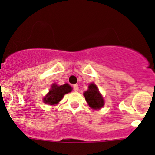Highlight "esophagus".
<instances>
[{"label":"esophagus","instance_id":"1","mask_svg":"<svg viewBox=\"0 0 155 155\" xmlns=\"http://www.w3.org/2000/svg\"><path fill=\"white\" fill-rule=\"evenodd\" d=\"M73 88H74V90L75 91H78L79 90V87H78V84H74Z\"/></svg>","mask_w":155,"mask_h":155}]
</instances>
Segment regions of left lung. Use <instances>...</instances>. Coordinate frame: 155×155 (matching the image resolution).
Returning a JSON list of instances; mask_svg holds the SVG:
<instances>
[{
	"label": "left lung",
	"mask_w": 155,
	"mask_h": 155,
	"mask_svg": "<svg viewBox=\"0 0 155 155\" xmlns=\"http://www.w3.org/2000/svg\"><path fill=\"white\" fill-rule=\"evenodd\" d=\"M84 96L88 105L93 109H99L104 106V98L100 94L98 88L95 84L91 83L87 91L84 92Z\"/></svg>",
	"instance_id": "obj_1"
}]
</instances>
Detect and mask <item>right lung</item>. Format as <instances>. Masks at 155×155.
Listing matches in <instances>:
<instances>
[{
  "label": "right lung",
  "instance_id": "1",
  "mask_svg": "<svg viewBox=\"0 0 155 155\" xmlns=\"http://www.w3.org/2000/svg\"><path fill=\"white\" fill-rule=\"evenodd\" d=\"M71 91L72 87L68 84H64L63 85L53 84L49 92L43 98V102L50 104V105H57L59 102H61L64 94L71 92Z\"/></svg>",
  "mask_w": 155,
  "mask_h": 155
}]
</instances>
